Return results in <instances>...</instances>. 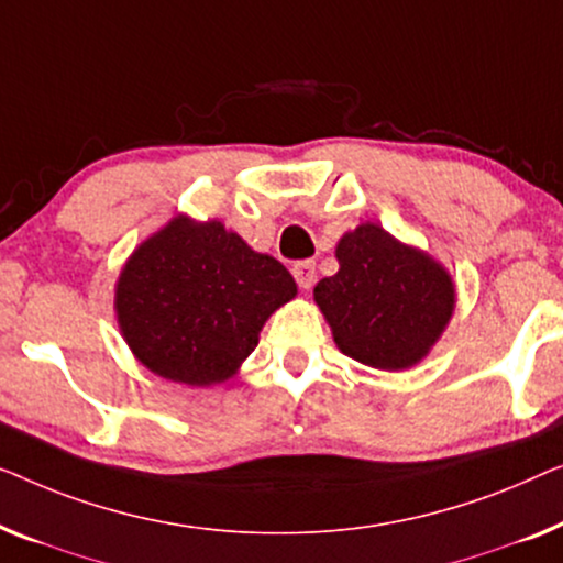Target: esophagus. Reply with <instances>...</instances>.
<instances>
[{
  "label": "esophagus",
  "instance_id": "34e87169",
  "mask_svg": "<svg viewBox=\"0 0 563 563\" xmlns=\"http://www.w3.org/2000/svg\"><path fill=\"white\" fill-rule=\"evenodd\" d=\"M292 278L300 285V288L308 290L316 283V263L313 260H300V263L292 265Z\"/></svg>",
  "mask_w": 563,
  "mask_h": 563
}]
</instances>
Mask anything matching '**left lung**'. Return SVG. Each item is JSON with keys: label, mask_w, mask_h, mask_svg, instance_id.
I'll return each mask as SVG.
<instances>
[{"label": "left lung", "mask_w": 563, "mask_h": 563, "mask_svg": "<svg viewBox=\"0 0 563 563\" xmlns=\"http://www.w3.org/2000/svg\"><path fill=\"white\" fill-rule=\"evenodd\" d=\"M336 260L339 273L316 283L313 298L339 350L390 372L423 360L454 311L449 273L377 224L344 234Z\"/></svg>", "instance_id": "1"}]
</instances>
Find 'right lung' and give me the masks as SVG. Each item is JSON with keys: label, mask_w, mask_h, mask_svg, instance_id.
<instances>
[{"label": "right lung", "mask_w": 563, "mask_h": 563, "mask_svg": "<svg viewBox=\"0 0 563 563\" xmlns=\"http://www.w3.org/2000/svg\"><path fill=\"white\" fill-rule=\"evenodd\" d=\"M296 296L278 260L224 224L173 219L140 244L117 285L120 329L142 364L173 383H224L255 352L260 329Z\"/></svg>", "instance_id": "obj_1"}]
</instances>
